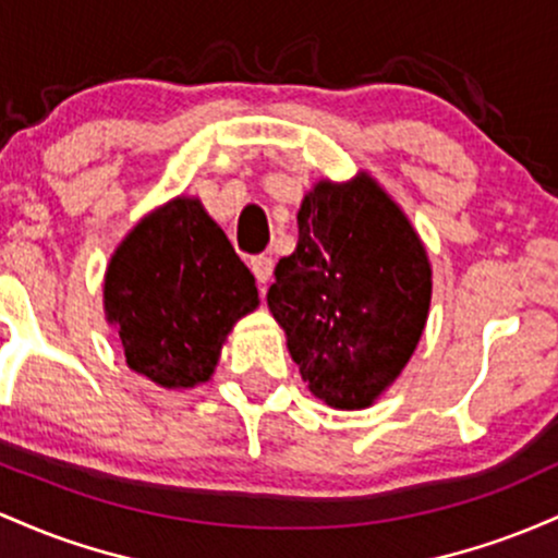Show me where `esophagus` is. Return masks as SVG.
Returning <instances> with one entry per match:
<instances>
[{
	"mask_svg": "<svg viewBox=\"0 0 558 558\" xmlns=\"http://www.w3.org/2000/svg\"><path fill=\"white\" fill-rule=\"evenodd\" d=\"M250 268H253L255 279H258L260 284H266L274 274V260L268 258V255H255V258H250Z\"/></svg>",
	"mask_w": 558,
	"mask_h": 558,
	"instance_id": "34e87169",
	"label": "esophagus"
}]
</instances>
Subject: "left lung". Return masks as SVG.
Returning <instances> with one entry per match:
<instances>
[{
  "label": "left lung",
  "instance_id": "8db88e82",
  "mask_svg": "<svg viewBox=\"0 0 558 558\" xmlns=\"http://www.w3.org/2000/svg\"><path fill=\"white\" fill-rule=\"evenodd\" d=\"M429 295L416 231L359 177L305 195L298 247L277 263L266 300L313 396L331 409H366L409 363Z\"/></svg>",
  "mask_w": 558,
  "mask_h": 558
}]
</instances>
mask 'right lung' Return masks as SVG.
Instances as JSON below:
<instances>
[{
    "label": "right lung",
    "mask_w": 558,
    "mask_h": 558,
    "mask_svg": "<svg viewBox=\"0 0 558 558\" xmlns=\"http://www.w3.org/2000/svg\"><path fill=\"white\" fill-rule=\"evenodd\" d=\"M258 305V287L197 199L153 213L116 250L105 311L134 372L162 387L213 374L231 324Z\"/></svg>",
    "instance_id": "add662e5"
}]
</instances>
